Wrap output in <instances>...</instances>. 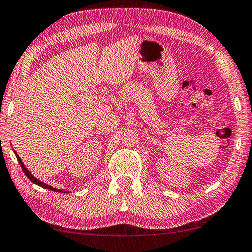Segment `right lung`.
Masks as SVG:
<instances>
[{
  "label": "right lung",
  "mask_w": 252,
  "mask_h": 252,
  "mask_svg": "<svg viewBox=\"0 0 252 252\" xmlns=\"http://www.w3.org/2000/svg\"><path fill=\"white\" fill-rule=\"evenodd\" d=\"M14 151V154H15V157H17V159H18V161H19V163H20V166H21V168H22V170H23V173H25V175L26 176L30 179L31 182L32 183H34V184H37V185H39V186H41V187H43V189H49V190H53V191H57V193H69V191H67V190H63V189H56V187H53V186H50V185H48V184H46V183H43V182H41L40 181V179H38V178H35L32 174L30 173L29 170L27 169V167L23 165V162H22V160H21V158L19 157V155H18V153L15 150H13Z\"/></svg>",
  "instance_id": "add662e5"
}]
</instances>
